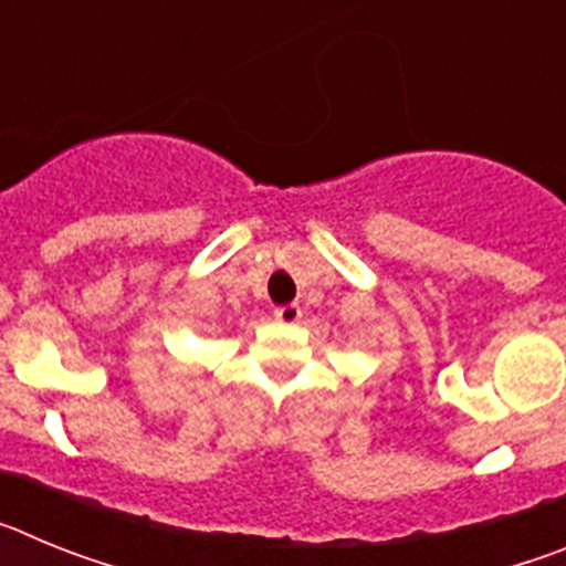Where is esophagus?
<instances>
[{"label": "esophagus", "instance_id": "esophagus-1", "mask_svg": "<svg viewBox=\"0 0 566 566\" xmlns=\"http://www.w3.org/2000/svg\"><path fill=\"white\" fill-rule=\"evenodd\" d=\"M300 314H303V308H300L297 303H289V306L274 308V317H277L280 323H289V326H292V323H297Z\"/></svg>", "mask_w": 566, "mask_h": 566}]
</instances>
